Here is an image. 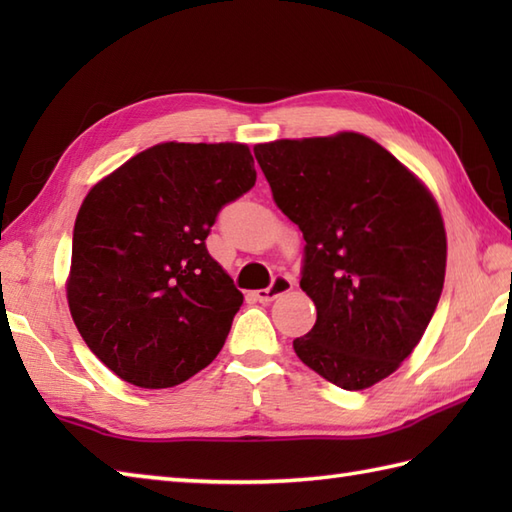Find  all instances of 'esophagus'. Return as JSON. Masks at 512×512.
<instances>
[{"instance_id":"34e87169","label":"esophagus","mask_w":512,"mask_h":512,"mask_svg":"<svg viewBox=\"0 0 512 512\" xmlns=\"http://www.w3.org/2000/svg\"><path fill=\"white\" fill-rule=\"evenodd\" d=\"M292 290V279L286 277V275H277L273 279V284H270L268 288H262L253 292V297L259 301V303H270L273 299H277L279 295H284V292Z\"/></svg>"}]
</instances>
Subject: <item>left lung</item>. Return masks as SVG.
Here are the masks:
<instances>
[{"label":"left lung","instance_id":"obj_1","mask_svg":"<svg viewBox=\"0 0 512 512\" xmlns=\"http://www.w3.org/2000/svg\"><path fill=\"white\" fill-rule=\"evenodd\" d=\"M255 158L306 239L299 286L317 323L292 347L336 387L376 385L420 343L442 295L447 233L436 200L363 134L275 140Z\"/></svg>","mask_w":512,"mask_h":512}]
</instances>
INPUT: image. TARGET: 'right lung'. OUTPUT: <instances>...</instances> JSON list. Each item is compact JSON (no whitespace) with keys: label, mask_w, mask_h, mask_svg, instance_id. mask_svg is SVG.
Instances as JSON below:
<instances>
[{"label":"right lung","mask_w":512,"mask_h":512,"mask_svg":"<svg viewBox=\"0 0 512 512\" xmlns=\"http://www.w3.org/2000/svg\"><path fill=\"white\" fill-rule=\"evenodd\" d=\"M255 180L246 145L162 143L85 195L68 303L83 341L125 383L180 385L222 350L244 295L206 237Z\"/></svg>","instance_id":"obj_1"}]
</instances>
